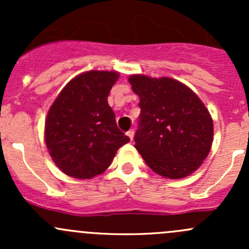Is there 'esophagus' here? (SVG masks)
<instances>
[{"instance_id": "obj_1", "label": "esophagus", "mask_w": 249, "mask_h": 249, "mask_svg": "<svg viewBox=\"0 0 249 249\" xmlns=\"http://www.w3.org/2000/svg\"><path fill=\"white\" fill-rule=\"evenodd\" d=\"M134 130H129V131L126 132V135H127V137H129L130 139V141H132V139H134Z\"/></svg>"}]
</instances>
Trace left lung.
I'll return each instance as SVG.
<instances>
[{"mask_svg": "<svg viewBox=\"0 0 249 249\" xmlns=\"http://www.w3.org/2000/svg\"><path fill=\"white\" fill-rule=\"evenodd\" d=\"M140 96L135 148L162 177L178 179L199 169L213 141L210 112L190 88L172 78L129 77Z\"/></svg>", "mask_w": 249, "mask_h": 249, "instance_id": "8db88e82", "label": "left lung"}]
</instances>
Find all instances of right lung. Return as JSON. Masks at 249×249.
<instances>
[{"instance_id":"obj_1","label":"right lung","mask_w":249,"mask_h":249,"mask_svg":"<svg viewBox=\"0 0 249 249\" xmlns=\"http://www.w3.org/2000/svg\"><path fill=\"white\" fill-rule=\"evenodd\" d=\"M115 71H89L61 90L46 119L44 139L53 161L67 176L90 179L105 172L130 141L117 126L107 97Z\"/></svg>"}]
</instances>
